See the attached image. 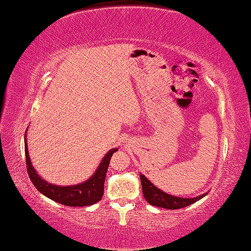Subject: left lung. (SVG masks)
I'll use <instances>...</instances> for the list:
<instances>
[{"label": "left lung", "instance_id": "obj_1", "mask_svg": "<svg viewBox=\"0 0 251 251\" xmlns=\"http://www.w3.org/2000/svg\"><path fill=\"white\" fill-rule=\"evenodd\" d=\"M140 179H141L142 184V192L143 196L149 204L153 206H157V207L162 208H168V209H178L186 207V206L191 205L193 203H196L197 201L207 194H203L201 196H196L194 199H184V197H177L170 194H166L163 191H161L154 186V184H152L149 179L144 176V175L140 174Z\"/></svg>", "mask_w": 251, "mask_h": 251}]
</instances>
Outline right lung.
<instances>
[{
  "mask_svg": "<svg viewBox=\"0 0 251 251\" xmlns=\"http://www.w3.org/2000/svg\"><path fill=\"white\" fill-rule=\"evenodd\" d=\"M25 143V157H26V168L30 181L34 184V186L37 188V191L45 195L51 201H55L57 203L63 204L65 206H72V207H83V206L94 205L101 200L103 195V185L104 178L107 174L108 166L110 159L114 152L118 149H112L107 154L103 156L102 161L100 162L98 169L96 170L94 175L87 179L86 182L78 185L72 186H57L54 184L47 183L46 181L39 176L36 171L33 168L32 162H30L27 142H26V135L24 138Z\"/></svg>",
  "mask_w": 251,
  "mask_h": 251,
  "instance_id": "right-lung-1",
  "label": "right lung"
}]
</instances>
